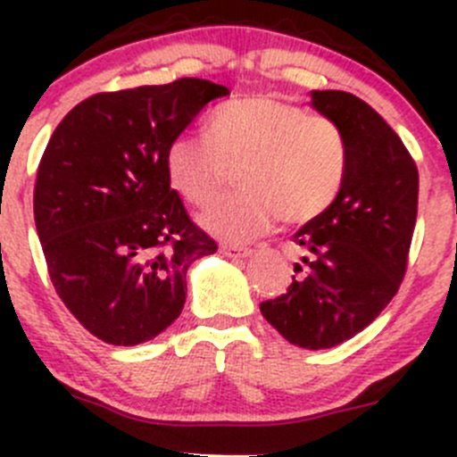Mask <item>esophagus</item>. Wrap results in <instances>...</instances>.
Returning a JSON list of instances; mask_svg holds the SVG:
<instances>
[{"instance_id":"esophagus-1","label":"esophagus","mask_w":457,"mask_h":457,"mask_svg":"<svg viewBox=\"0 0 457 457\" xmlns=\"http://www.w3.org/2000/svg\"><path fill=\"white\" fill-rule=\"evenodd\" d=\"M220 254L229 256V258H245L252 254L250 247H238V245H223L220 247Z\"/></svg>"}]
</instances>
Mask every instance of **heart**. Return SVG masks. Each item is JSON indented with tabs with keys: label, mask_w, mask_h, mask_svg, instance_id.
<instances>
[{
	"label": "heart",
	"mask_w": 457,
	"mask_h": 457,
	"mask_svg": "<svg viewBox=\"0 0 457 457\" xmlns=\"http://www.w3.org/2000/svg\"><path fill=\"white\" fill-rule=\"evenodd\" d=\"M345 132L327 117L265 95L216 105L207 137L179 132L165 147L170 186L192 205H207L238 170L243 192L201 214L203 229L225 243H247L278 219L303 225L338 199L347 174Z\"/></svg>",
	"instance_id": "1"
}]
</instances>
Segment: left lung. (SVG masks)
Segmentation results:
<instances>
[{"instance_id":"1","label":"left lung","mask_w":457,"mask_h":457,"mask_svg":"<svg viewBox=\"0 0 457 457\" xmlns=\"http://www.w3.org/2000/svg\"><path fill=\"white\" fill-rule=\"evenodd\" d=\"M312 105L345 132L343 190L329 210L294 234L287 294L261 314L292 345L329 349L371 325L407 271L418 216V168L389 123L352 92L314 90Z\"/></svg>"}]
</instances>
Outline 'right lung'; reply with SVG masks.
Here are the masks:
<instances>
[{"mask_svg":"<svg viewBox=\"0 0 457 457\" xmlns=\"http://www.w3.org/2000/svg\"><path fill=\"white\" fill-rule=\"evenodd\" d=\"M205 79L99 92L50 137L35 183V225L71 314L108 345L145 343L186 305L187 267L214 254L165 172V147L212 99Z\"/></svg>","mask_w":457,"mask_h":457,"instance_id":"1","label":"right lung"}]
</instances>
